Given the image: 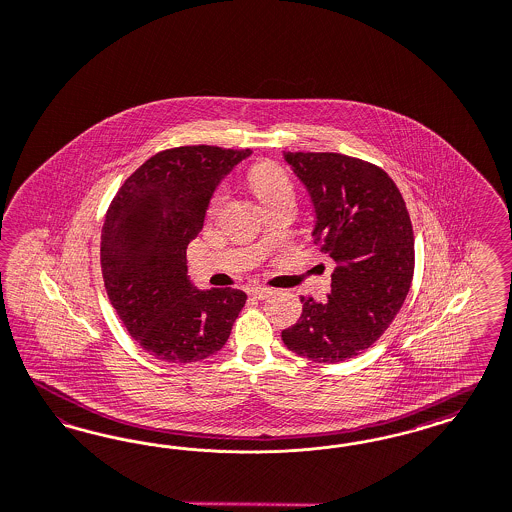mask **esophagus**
Segmentation results:
<instances>
[{"instance_id": "1", "label": "esophagus", "mask_w": 512, "mask_h": 512, "mask_svg": "<svg viewBox=\"0 0 512 512\" xmlns=\"http://www.w3.org/2000/svg\"><path fill=\"white\" fill-rule=\"evenodd\" d=\"M272 293H274V291H272L270 287H265V285H253V287L247 289V295H249V297L259 300L268 299Z\"/></svg>"}]
</instances>
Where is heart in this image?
<instances>
[{"instance_id": "heart-1", "label": "heart", "mask_w": 512, "mask_h": 512, "mask_svg": "<svg viewBox=\"0 0 512 512\" xmlns=\"http://www.w3.org/2000/svg\"><path fill=\"white\" fill-rule=\"evenodd\" d=\"M247 183H249V187H251L255 196L263 202V206H268V204H272L280 198H285V196H293V183L287 176V172L283 170L280 164H276L272 160L255 162L247 172ZM223 200H225L223 189H217L210 196V202H208V215L210 217L219 212Z\"/></svg>"}]
</instances>
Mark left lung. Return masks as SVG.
<instances>
[{"mask_svg": "<svg viewBox=\"0 0 512 512\" xmlns=\"http://www.w3.org/2000/svg\"><path fill=\"white\" fill-rule=\"evenodd\" d=\"M316 208L314 244L336 261L331 293L300 297L282 331L291 352L340 363L372 346L399 314L414 276V232L403 194L376 164L340 153H283Z\"/></svg>", "mask_w": 512, "mask_h": 512, "instance_id": "8db88e82", "label": "left lung"}]
</instances>
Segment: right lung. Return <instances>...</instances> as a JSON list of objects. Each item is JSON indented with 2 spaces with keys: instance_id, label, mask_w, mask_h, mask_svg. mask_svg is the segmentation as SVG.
I'll return each mask as SVG.
<instances>
[{
  "instance_id": "obj_1",
  "label": "right lung",
  "mask_w": 512,
  "mask_h": 512,
  "mask_svg": "<svg viewBox=\"0 0 512 512\" xmlns=\"http://www.w3.org/2000/svg\"><path fill=\"white\" fill-rule=\"evenodd\" d=\"M251 149H164L128 177L107 208L100 263L107 297L149 355L193 363L219 352L246 304L240 289H194L187 246L217 183Z\"/></svg>"
}]
</instances>
